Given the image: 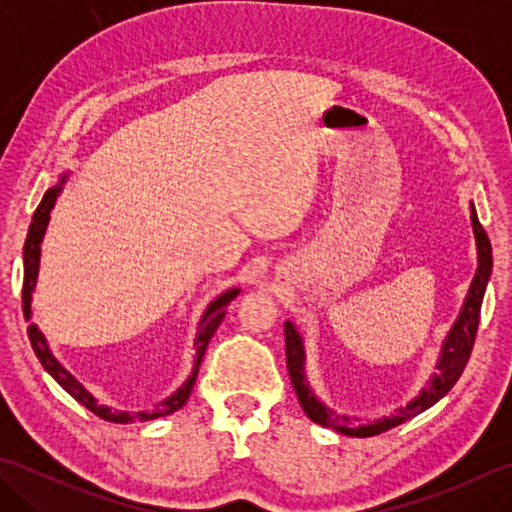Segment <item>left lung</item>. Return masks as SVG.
<instances>
[{
  "label": "left lung",
  "instance_id": "obj_1",
  "mask_svg": "<svg viewBox=\"0 0 512 512\" xmlns=\"http://www.w3.org/2000/svg\"><path fill=\"white\" fill-rule=\"evenodd\" d=\"M471 222H473V233L477 239V273L471 284L469 295H466L464 308L460 312L458 321H455L453 330L449 332L447 341L442 345V356L438 361V374L433 376L427 389H422V394L411 400L407 407H400L396 416H389L383 420H376L372 424H361L358 420H352L347 416H336L328 407L319 402V398L312 394V389L306 380V374H303V343L301 336L295 330V325L286 321L284 332H286V358H288V372L292 378V385H295L297 398L301 402L306 416L321 424V427L334 429L339 433H345V436H356V438H369V436H378V433L389 431L398 427L405 420L416 418L418 413L424 409H429L431 405L449 394V389L458 383V378L462 376L466 363H469L473 345H475V336H477V325H480V310H482V299H484V290L488 284V277H491V268H493V253H491V242H488V235L484 231V226L477 220V213L473 209L471 213Z\"/></svg>",
  "mask_w": 512,
  "mask_h": 512
}]
</instances>
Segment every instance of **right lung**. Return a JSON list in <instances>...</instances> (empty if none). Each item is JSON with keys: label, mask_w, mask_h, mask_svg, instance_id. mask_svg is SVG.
I'll use <instances>...</instances> for the list:
<instances>
[{"label": "right lung", "mask_w": 512, "mask_h": 512, "mask_svg": "<svg viewBox=\"0 0 512 512\" xmlns=\"http://www.w3.org/2000/svg\"><path fill=\"white\" fill-rule=\"evenodd\" d=\"M63 182V180H61ZM61 182L57 184V187H52L46 191V195H43L41 204L37 206L35 215H32V222H30V228H28V237H26V244H24V292H21V301H24V317L30 319V292L32 288H35V281H37V270H39V253H41V239H43V233H46V226H48V220H50V211L54 202H57V198L61 195ZM237 288L235 290H228L224 292V295L217 297L209 310L204 312V317L198 325V336H195V367H193V374L191 378L184 383L176 394L169 396L165 402H160V405H156L154 409L149 411H138V413H125V411H112L107 409L103 405H99L88 391H85L79 380H74L65 369L57 363V358H54L48 350L46 345V339H43V334L39 332V328L35 323L28 321V339H30V345L32 350H35L39 363L43 365V369L57 380V383L68 391V394L79 400L81 405L85 409H90L94 416H99L107 422H118V424H125V422H145V420H154V418H160V416H169V413L178 411L184 402H187V398L191 396V389L195 385V376H198V367L202 363V356L206 352V345H209L213 332L217 330V325L222 323L224 314H226V306L231 303L235 297H237Z\"/></svg>", "instance_id": "obj_1"}]
</instances>
